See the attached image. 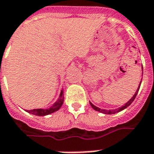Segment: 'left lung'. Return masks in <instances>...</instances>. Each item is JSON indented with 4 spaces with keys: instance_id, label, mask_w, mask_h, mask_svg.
I'll use <instances>...</instances> for the list:
<instances>
[{
    "instance_id": "8db88e82",
    "label": "left lung",
    "mask_w": 154,
    "mask_h": 154,
    "mask_svg": "<svg viewBox=\"0 0 154 154\" xmlns=\"http://www.w3.org/2000/svg\"><path fill=\"white\" fill-rule=\"evenodd\" d=\"M142 69L143 70V68H142ZM141 82H142V81H141L140 83H139V85H138V89H137L136 92H135V94H134V96H133V97H132L131 98L130 100H129V101H128V102L126 103V104L124 105V106H121V107L119 108V109H112V110H106V109H100V108L97 107V106H95L94 105H93V104L91 102H90V104H91V107H92L93 109H94V110H96V111L100 112H102V113H104V114H114V113H116V112H119L122 111V110H124V109H126V108H127V107H128V106H129V105H130L132 102H133V101H134V100L135 97H136V96H137V94H138V91H139Z\"/></svg>"
}]
</instances>
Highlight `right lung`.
Instances as JSON below:
<instances>
[{"label":"right lung","mask_w":154,"mask_h":154,"mask_svg":"<svg viewBox=\"0 0 154 154\" xmlns=\"http://www.w3.org/2000/svg\"><path fill=\"white\" fill-rule=\"evenodd\" d=\"M63 91H61L60 94L59 96V98L57 99V101H56L51 107L49 109H31V110H26L27 112L30 114L35 116H46L49 114H51L53 112H55L57 110H59L60 107L62 106L63 103Z\"/></svg>","instance_id":"obj_1"}]
</instances>
